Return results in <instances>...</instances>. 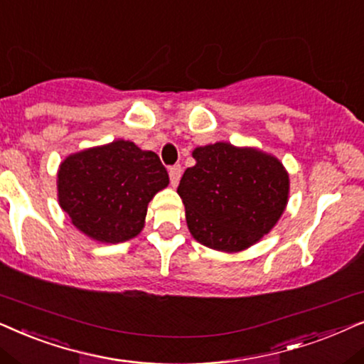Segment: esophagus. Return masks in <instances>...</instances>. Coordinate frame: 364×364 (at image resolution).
<instances>
[{
    "instance_id": "obj_1",
    "label": "esophagus",
    "mask_w": 364,
    "mask_h": 364,
    "mask_svg": "<svg viewBox=\"0 0 364 364\" xmlns=\"http://www.w3.org/2000/svg\"><path fill=\"white\" fill-rule=\"evenodd\" d=\"M179 178H181V166H171V168H169V181H171L173 186L178 185Z\"/></svg>"
}]
</instances>
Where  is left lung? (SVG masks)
Returning a JSON list of instances; mask_svg holds the SVG:
<instances>
[{
	"label": "left lung",
	"instance_id": "1",
	"mask_svg": "<svg viewBox=\"0 0 364 364\" xmlns=\"http://www.w3.org/2000/svg\"><path fill=\"white\" fill-rule=\"evenodd\" d=\"M178 186L198 243L238 253L258 243L287 210L289 174L273 154L218 141L193 149Z\"/></svg>",
	"mask_w": 364,
	"mask_h": 364
}]
</instances>
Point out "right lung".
<instances>
[{"label":"right lung","instance_id":"right-lung-1","mask_svg":"<svg viewBox=\"0 0 364 364\" xmlns=\"http://www.w3.org/2000/svg\"><path fill=\"white\" fill-rule=\"evenodd\" d=\"M169 185L158 154L114 139L63 159L58 201L73 226L98 243H123L144 228L149 201Z\"/></svg>","mask_w":364,"mask_h":364}]
</instances>
